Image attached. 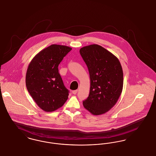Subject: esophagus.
I'll use <instances>...</instances> for the list:
<instances>
[{
  "label": "esophagus",
  "mask_w": 156,
  "mask_h": 156,
  "mask_svg": "<svg viewBox=\"0 0 156 156\" xmlns=\"http://www.w3.org/2000/svg\"><path fill=\"white\" fill-rule=\"evenodd\" d=\"M77 91H78L77 90H73V91H72V93H73V94H76L77 93Z\"/></svg>",
  "instance_id": "obj_1"
}]
</instances>
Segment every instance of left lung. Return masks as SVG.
Here are the masks:
<instances>
[{
  "instance_id": "8db88e82",
  "label": "left lung",
  "mask_w": 156,
  "mask_h": 156,
  "mask_svg": "<svg viewBox=\"0 0 156 156\" xmlns=\"http://www.w3.org/2000/svg\"><path fill=\"white\" fill-rule=\"evenodd\" d=\"M80 53L90 78V93L83 106L93 115L105 114L116 104L123 90L120 62L110 51L96 44L83 47Z\"/></svg>"
}]
</instances>
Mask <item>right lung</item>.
Returning a JSON list of instances; mask_svg holds the SVG:
<instances>
[{
	"label": "right lung",
	"instance_id": "right-lung-1",
	"mask_svg": "<svg viewBox=\"0 0 156 156\" xmlns=\"http://www.w3.org/2000/svg\"><path fill=\"white\" fill-rule=\"evenodd\" d=\"M72 48L51 44L39 51L30 62L26 74V86L37 105L46 112L63 106L69 90L58 73V66Z\"/></svg>",
	"mask_w": 156,
	"mask_h": 156
}]
</instances>
